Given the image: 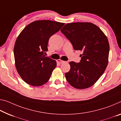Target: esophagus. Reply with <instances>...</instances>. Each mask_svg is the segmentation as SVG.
Here are the masks:
<instances>
[{
  "mask_svg": "<svg viewBox=\"0 0 121 121\" xmlns=\"http://www.w3.org/2000/svg\"><path fill=\"white\" fill-rule=\"evenodd\" d=\"M65 62V61L61 60H60V59H59V60H57V62H58L59 64H62V63H64V62Z\"/></svg>",
  "mask_w": 121,
  "mask_h": 121,
  "instance_id": "esophagus-1",
  "label": "esophagus"
}]
</instances>
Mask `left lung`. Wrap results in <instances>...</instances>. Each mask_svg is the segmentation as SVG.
<instances>
[{
  "label": "left lung",
  "instance_id": "1",
  "mask_svg": "<svg viewBox=\"0 0 121 121\" xmlns=\"http://www.w3.org/2000/svg\"><path fill=\"white\" fill-rule=\"evenodd\" d=\"M61 32L69 40L74 50L82 52L79 63L69 62L70 69L65 73L67 81L77 89L91 87L108 65L109 44L107 36L98 26L91 22L69 23Z\"/></svg>",
  "mask_w": 121,
  "mask_h": 121
}]
</instances>
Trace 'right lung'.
<instances>
[{
    "label": "right lung",
    "mask_w": 121,
    "mask_h": 121,
    "mask_svg": "<svg viewBox=\"0 0 121 121\" xmlns=\"http://www.w3.org/2000/svg\"><path fill=\"white\" fill-rule=\"evenodd\" d=\"M64 25L48 20L35 21L26 26L17 38L15 64L20 77L28 85L40 86L49 80L56 62L44 54L48 51L49 38Z\"/></svg>",
    "instance_id": "right-lung-1"
}]
</instances>
